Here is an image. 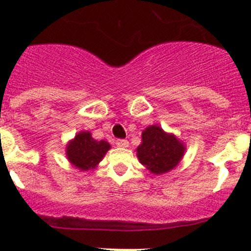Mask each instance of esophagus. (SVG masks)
I'll list each match as a JSON object with an SVG mask.
<instances>
[{
    "instance_id": "obj_1",
    "label": "esophagus",
    "mask_w": 251,
    "mask_h": 251,
    "mask_svg": "<svg viewBox=\"0 0 251 251\" xmlns=\"http://www.w3.org/2000/svg\"><path fill=\"white\" fill-rule=\"evenodd\" d=\"M115 145L118 146V147H128L129 146V142L127 139H117L115 141Z\"/></svg>"
}]
</instances>
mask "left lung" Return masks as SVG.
Here are the masks:
<instances>
[{
	"label": "left lung",
	"instance_id": "obj_1",
	"mask_svg": "<svg viewBox=\"0 0 251 251\" xmlns=\"http://www.w3.org/2000/svg\"><path fill=\"white\" fill-rule=\"evenodd\" d=\"M185 146L174 136L166 134L157 126L142 133V145L137 148V156L152 174L161 175L176 167L182 158Z\"/></svg>",
	"mask_w": 251,
	"mask_h": 251
}]
</instances>
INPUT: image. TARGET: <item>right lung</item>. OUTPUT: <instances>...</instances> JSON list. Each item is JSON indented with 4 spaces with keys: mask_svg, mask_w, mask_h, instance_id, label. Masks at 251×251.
<instances>
[{
    "mask_svg": "<svg viewBox=\"0 0 251 251\" xmlns=\"http://www.w3.org/2000/svg\"><path fill=\"white\" fill-rule=\"evenodd\" d=\"M110 146L105 141H95L89 132H80L68 145L66 156L75 167L86 171L98 165Z\"/></svg>",
    "mask_w": 251,
    "mask_h": 251,
    "instance_id": "right-lung-1",
    "label": "right lung"
}]
</instances>
